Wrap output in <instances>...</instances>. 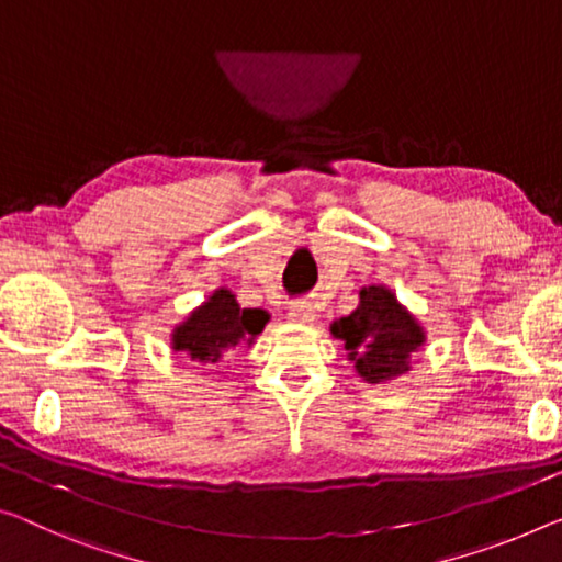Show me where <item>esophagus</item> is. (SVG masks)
I'll return each mask as SVG.
<instances>
[{
    "label": "esophagus",
    "mask_w": 562,
    "mask_h": 562,
    "mask_svg": "<svg viewBox=\"0 0 562 562\" xmlns=\"http://www.w3.org/2000/svg\"><path fill=\"white\" fill-rule=\"evenodd\" d=\"M290 323H297V325H313L317 319V310L313 302H297V305L290 307Z\"/></svg>",
    "instance_id": "obj_1"
}]
</instances>
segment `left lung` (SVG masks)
<instances>
[{"mask_svg": "<svg viewBox=\"0 0 562 562\" xmlns=\"http://www.w3.org/2000/svg\"><path fill=\"white\" fill-rule=\"evenodd\" d=\"M329 333L345 345L347 360L370 385L407 375L409 358L427 340L425 327L385 284L362 288L358 307L335 319Z\"/></svg>", "mask_w": 562, "mask_h": 562, "instance_id": "left-lung-1", "label": "left lung"}]
</instances>
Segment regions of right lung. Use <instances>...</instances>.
<instances>
[{
    "label": "right lung",
    "instance_id": "right-lung-1",
    "mask_svg": "<svg viewBox=\"0 0 562 562\" xmlns=\"http://www.w3.org/2000/svg\"><path fill=\"white\" fill-rule=\"evenodd\" d=\"M270 323V315L260 307H239L233 290L220 288L194 307L172 329V352L184 355L200 368L222 362L235 347H252L257 335Z\"/></svg>",
    "mask_w": 562,
    "mask_h": 562
}]
</instances>
